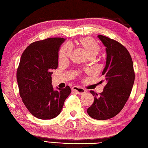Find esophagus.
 Listing matches in <instances>:
<instances>
[{"label": "esophagus", "mask_w": 148, "mask_h": 148, "mask_svg": "<svg viewBox=\"0 0 148 148\" xmlns=\"http://www.w3.org/2000/svg\"><path fill=\"white\" fill-rule=\"evenodd\" d=\"M71 89L72 90L75 92V93H77V94H79V95L84 94V93H86V91L84 89L82 88H80L79 86H73V87H72Z\"/></svg>", "instance_id": "obj_1"}]
</instances>
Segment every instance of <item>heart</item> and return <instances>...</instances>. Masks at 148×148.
Here are the masks:
<instances>
[{
  "instance_id": "obj_1",
  "label": "heart",
  "mask_w": 148,
  "mask_h": 148,
  "mask_svg": "<svg viewBox=\"0 0 148 148\" xmlns=\"http://www.w3.org/2000/svg\"><path fill=\"white\" fill-rule=\"evenodd\" d=\"M79 45L84 49L89 57H95L100 50V46L97 42L91 37H84L79 40ZM72 51L71 44H66L61 48L59 52V60L64 61L70 57Z\"/></svg>"
}]
</instances>
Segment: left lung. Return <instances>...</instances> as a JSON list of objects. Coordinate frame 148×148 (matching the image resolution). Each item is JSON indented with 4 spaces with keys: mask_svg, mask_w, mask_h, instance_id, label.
I'll list each match as a JSON object with an SVG mask.
<instances>
[{
    "mask_svg": "<svg viewBox=\"0 0 148 148\" xmlns=\"http://www.w3.org/2000/svg\"><path fill=\"white\" fill-rule=\"evenodd\" d=\"M98 37L106 51V63L102 73L106 85L99 95L90 91L94 102L87 112L93 119L107 120L124 108L132 92L135 73L132 57L123 45L105 36L99 35Z\"/></svg>",
    "mask_w": 148,
    "mask_h": 148,
    "instance_id": "left-lung-1",
    "label": "left lung"
}]
</instances>
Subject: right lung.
<instances>
[{"instance_id":"right-lung-1","label":"right lung","mask_w":148,"mask_h":148,"mask_svg":"<svg viewBox=\"0 0 148 148\" xmlns=\"http://www.w3.org/2000/svg\"><path fill=\"white\" fill-rule=\"evenodd\" d=\"M64 40L57 37L35 42L21 57L16 71L19 93L25 106L38 119L57 116L71 93L68 86L55 90L51 84V71L57 68L58 52Z\"/></svg>"}]
</instances>
